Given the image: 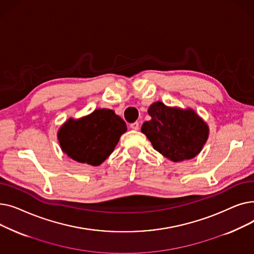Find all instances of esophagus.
I'll return each mask as SVG.
<instances>
[{
  "mask_svg": "<svg viewBox=\"0 0 254 254\" xmlns=\"http://www.w3.org/2000/svg\"><path fill=\"white\" fill-rule=\"evenodd\" d=\"M129 127H130L131 129H135V130L139 129V123L135 122V123H132V124H129Z\"/></svg>",
  "mask_w": 254,
  "mask_h": 254,
  "instance_id": "1",
  "label": "esophagus"
}]
</instances>
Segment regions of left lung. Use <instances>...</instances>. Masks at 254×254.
Wrapping results in <instances>:
<instances>
[{
	"label": "left lung",
	"instance_id": "1",
	"mask_svg": "<svg viewBox=\"0 0 254 254\" xmlns=\"http://www.w3.org/2000/svg\"><path fill=\"white\" fill-rule=\"evenodd\" d=\"M151 119L142 125L141 131L153 148L174 163L195 157L209 137V127L191 108L169 107L154 102L148 108Z\"/></svg>",
	"mask_w": 254,
	"mask_h": 254
}]
</instances>
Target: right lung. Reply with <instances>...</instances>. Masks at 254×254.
Returning <instances> with one entry per match:
<instances>
[{
    "label": "right lung",
    "mask_w": 254,
    "mask_h": 254,
    "mask_svg": "<svg viewBox=\"0 0 254 254\" xmlns=\"http://www.w3.org/2000/svg\"><path fill=\"white\" fill-rule=\"evenodd\" d=\"M126 131L124 119L103 108L78 119L70 117L59 128L58 140L63 152L74 161L97 167L113 152Z\"/></svg>",
    "instance_id": "obj_1"
}]
</instances>
